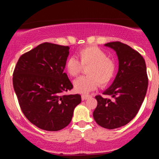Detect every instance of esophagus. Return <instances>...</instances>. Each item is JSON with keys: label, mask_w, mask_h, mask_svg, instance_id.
<instances>
[{"label": "esophagus", "mask_w": 159, "mask_h": 159, "mask_svg": "<svg viewBox=\"0 0 159 159\" xmlns=\"http://www.w3.org/2000/svg\"><path fill=\"white\" fill-rule=\"evenodd\" d=\"M90 97L91 96H90V95H82L81 96L82 100H87L88 99V98H90Z\"/></svg>", "instance_id": "34e87169"}]
</instances>
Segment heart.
Masks as SVG:
<instances>
[{
	"label": "heart",
	"mask_w": 159,
	"mask_h": 159,
	"mask_svg": "<svg viewBox=\"0 0 159 159\" xmlns=\"http://www.w3.org/2000/svg\"><path fill=\"white\" fill-rule=\"evenodd\" d=\"M80 62L75 57H70L66 63V70L69 75L77 76L83 67L87 69V77H80L74 81V87L78 93L87 94L95 90L100 84L105 86L111 81L114 75V62L107 58L102 50L97 47L89 46L78 52Z\"/></svg>",
	"instance_id": "obj_1"
}]
</instances>
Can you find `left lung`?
I'll list each match as a JSON object with an SVG mask.
<instances>
[{
    "label": "left lung",
    "mask_w": 159,
    "mask_h": 159,
    "mask_svg": "<svg viewBox=\"0 0 159 159\" xmlns=\"http://www.w3.org/2000/svg\"><path fill=\"white\" fill-rule=\"evenodd\" d=\"M105 46L116 52L119 69L112 84L103 92L110 98L96 96L98 104L93 115L100 126L114 129L126 125L138 114L147 93L148 78L145 61L138 52L120 42Z\"/></svg>",
    "instance_id": "left-lung-1"
}]
</instances>
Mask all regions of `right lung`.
<instances>
[{"mask_svg": "<svg viewBox=\"0 0 159 159\" xmlns=\"http://www.w3.org/2000/svg\"><path fill=\"white\" fill-rule=\"evenodd\" d=\"M69 46L45 43L20 57L12 78L14 90L24 115L45 131L69 125L79 94L64 95L73 88L64 71Z\"/></svg>", "mask_w": 159, "mask_h": 159, "instance_id": "add662e5", "label": "right lung"}]
</instances>
